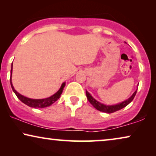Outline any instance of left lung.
Returning <instances> with one entry per match:
<instances>
[{
	"label": "left lung",
	"mask_w": 156,
	"mask_h": 156,
	"mask_svg": "<svg viewBox=\"0 0 156 156\" xmlns=\"http://www.w3.org/2000/svg\"><path fill=\"white\" fill-rule=\"evenodd\" d=\"M136 92H137V90L133 94V95H132L129 99H128L124 101L121 102L120 104H116V105H112V106H106V105H104L103 104H101L99 101H97V100H95L92 97H91L90 94H89L87 91H86V94L89 101L90 102L91 105H92L96 109L99 110L100 112H102L108 113V114H112V113L117 112V111L124 108L125 106H126L128 105V104L131 103V102L133 101L134 97H135Z\"/></svg>",
	"instance_id": "8db88e82"
}]
</instances>
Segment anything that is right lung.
I'll return each instance as SVG.
<instances>
[{
  "label": "right lung",
  "mask_w": 156,
  "mask_h": 156,
  "mask_svg": "<svg viewBox=\"0 0 156 156\" xmlns=\"http://www.w3.org/2000/svg\"><path fill=\"white\" fill-rule=\"evenodd\" d=\"M12 68L11 70H10V73L12 74ZM10 84H11V87L12 91H14V93L16 94V95L17 96V97L23 103H24L25 104H26L28 106H30V107L33 108H44L47 107V106H50V105L57 101V99L60 97L61 94L62 93L63 89L65 86V83H63L62 84V86L60 87V89H59V91H57V93H55L54 95H52V97L47 98V99H29V98L25 97L24 96L21 95L19 94L18 92L15 90L13 86H12V82H11V77H10Z\"/></svg>",
  "instance_id": "right-lung-1"
}]
</instances>
